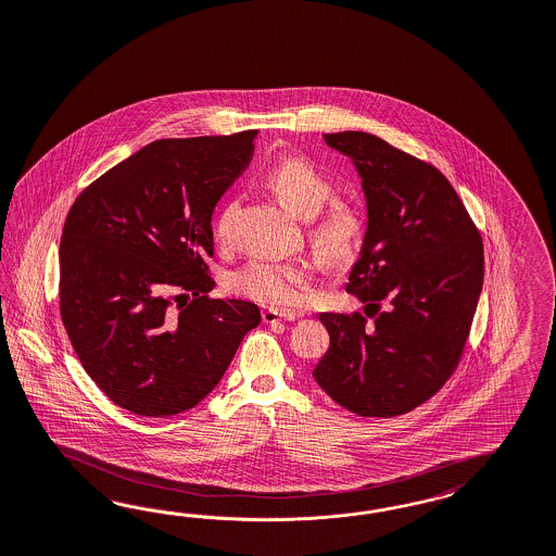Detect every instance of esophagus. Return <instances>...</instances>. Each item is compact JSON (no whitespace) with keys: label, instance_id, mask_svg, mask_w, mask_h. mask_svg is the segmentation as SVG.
Wrapping results in <instances>:
<instances>
[{"label":"esophagus","instance_id":"esophagus-1","mask_svg":"<svg viewBox=\"0 0 556 556\" xmlns=\"http://www.w3.org/2000/svg\"><path fill=\"white\" fill-rule=\"evenodd\" d=\"M300 318L295 312H279L275 307H267L263 309V321L265 324H277V321H291Z\"/></svg>","mask_w":556,"mask_h":556}]
</instances>
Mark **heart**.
I'll return each mask as SVG.
<instances>
[{"label":"heart","instance_id":"heart-1","mask_svg":"<svg viewBox=\"0 0 556 556\" xmlns=\"http://www.w3.org/2000/svg\"><path fill=\"white\" fill-rule=\"evenodd\" d=\"M267 186L302 216H312L334 195V184L314 163L287 156L265 173ZM238 200H228L214 219V240L219 247H230L235 240V218ZM365 232V222L358 207L351 202L334 200L314 222L309 236L318 253L330 263H342L353 256ZM314 269L305 261L256 258L232 275L236 293L275 307H300L307 300Z\"/></svg>","mask_w":556,"mask_h":556}]
</instances>
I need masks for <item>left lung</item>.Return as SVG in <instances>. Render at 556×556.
Masks as SVG:
<instances>
[{
	"label": "left lung",
	"instance_id": "1",
	"mask_svg": "<svg viewBox=\"0 0 556 556\" xmlns=\"http://www.w3.org/2000/svg\"><path fill=\"white\" fill-rule=\"evenodd\" d=\"M363 177L369 226L346 291L365 314L324 312L314 379L361 418H393L455 372L483 287V238L434 165L367 132L324 135Z\"/></svg>",
	"mask_w": 556,
	"mask_h": 556
}]
</instances>
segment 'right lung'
I'll list each match as a JSON object with an SVG mask.
<instances>
[{
    "instance_id": "add662e5",
    "label": "right lung",
    "mask_w": 556,
    "mask_h": 556,
    "mask_svg": "<svg viewBox=\"0 0 556 556\" xmlns=\"http://www.w3.org/2000/svg\"><path fill=\"white\" fill-rule=\"evenodd\" d=\"M254 136L154 140L68 210L61 318L87 375L136 416L167 418L200 404L261 321L254 303L207 295L212 214L251 163Z\"/></svg>"
}]
</instances>
